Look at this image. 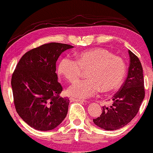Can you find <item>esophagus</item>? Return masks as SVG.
<instances>
[{
  "mask_svg": "<svg viewBox=\"0 0 153 153\" xmlns=\"http://www.w3.org/2000/svg\"><path fill=\"white\" fill-rule=\"evenodd\" d=\"M70 100L71 102H81V103H84V102H85V101H84V100H77V99H74V98H70Z\"/></svg>",
  "mask_w": 153,
  "mask_h": 153,
  "instance_id": "obj_1",
  "label": "esophagus"
}]
</instances>
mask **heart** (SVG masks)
Wrapping results in <instances>:
<instances>
[{
	"mask_svg": "<svg viewBox=\"0 0 153 153\" xmlns=\"http://www.w3.org/2000/svg\"><path fill=\"white\" fill-rule=\"evenodd\" d=\"M86 70L88 79L79 80L68 88V94L74 98H89L100 90L107 93L118 88L126 73V65L120 56L103 48L80 52L76 60L65 56L57 65L59 75L70 83L79 79Z\"/></svg>",
	"mask_w": 153,
	"mask_h": 153,
	"instance_id": "b5f03b06",
	"label": "heart"
}]
</instances>
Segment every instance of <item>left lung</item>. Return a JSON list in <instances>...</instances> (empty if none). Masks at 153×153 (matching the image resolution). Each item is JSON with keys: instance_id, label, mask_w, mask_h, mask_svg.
<instances>
[{"instance_id": "left-lung-1", "label": "left lung", "mask_w": 153, "mask_h": 153, "mask_svg": "<svg viewBox=\"0 0 153 153\" xmlns=\"http://www.w3.org/2000/svg\"><path fill=\"white\" fill-rule=\"evenodd\" d=\"M128 53L130 64L126 79L112 97L111 106L102 107L101 115L93 119L97 126L105 130H117L127 125L139 112L145 98L142 64L133 52L128 50Z\"/></svg>"}]
</instances>
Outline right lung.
<instances>
[{
    "label": "right lung",
    "mask_w": 153,
    "mask_h": 153,
    "mask_svg": "<svg viewBox=\"0 0 153 153\" xmlns=\"http://www.w3.org/2000/svg\"><path fill=\"white\" fill-rule=\"evenodd\" d=\"M65 43H49L25 53L11 77L15 109L32 128L49 131L66 117L70 101L60 97L56 62L63 51L73 48Z\"/></svg>",
    "instance_id": "add662e5"
}]
</instances>
